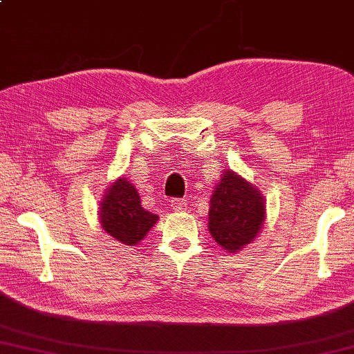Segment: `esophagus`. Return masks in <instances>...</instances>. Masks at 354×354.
Wrapping results in <instances>:
<instances>
[{
    "label": "esophagus",
    "instance_id": "esophagus-1",
    "mask_svg": "<svg viewBox=\"0 0 354 354\" xmlns=\"http://www.w3.org/2000/svg\"><path fill=\"white\" fill-rule=\"evenodd\" d=\"M171 208L175 212H184V210H186V202L179 201V198H173V201H171Z\"/></svg>",
    "mask_w": 354,
    "mask_h": 354
}]
</instances>
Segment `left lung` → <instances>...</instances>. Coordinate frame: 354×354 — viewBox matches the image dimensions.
<instances>
[{
    "label": "left lung",
    "mask_w": 354,
    "mask_h": 354,
    "mask_svg": "<svg viewBox=\"0 0 354 354\" xmlns=\"http://www.w3.org/2000/svg\"><path fill=\"white\" fill-rule=\"evenodd\" d=\"M266 205L260 189L226 170L215 186L208 210V231L227 253L242 250L260 234Z\"/></svg>",
    "instance_id": "1"
}]
</instances>
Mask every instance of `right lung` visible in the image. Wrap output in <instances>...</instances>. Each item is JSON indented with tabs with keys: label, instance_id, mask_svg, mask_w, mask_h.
<instances>
[{
	"label": "right lung",
	"instance_id": "obj_1",
	"mask_svg": "<svg viewBox=\"0 0 354 354\" xmlns=\"http://www.w3.org/2000/svg\"><path fill=\"white\" fill-rule=\"evenodd\" d=\"M99 220L109 236L133 247L146 237L158 216L141 207V197L133 183L118 178L111 184L99 203Z\"/></svg>",
	"mask_w": 354,
	"mask_h": 354
}]
</instances>
